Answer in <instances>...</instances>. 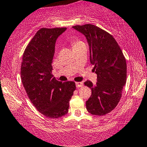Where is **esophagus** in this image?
<instances>
[{"mask_svg": "<svg viewBox=\"0 0 147 147\" xmlns=\"http://www.w3.org/2000/svg\"><path fill=\"white\" fill-rule=\"evenodd\" d=\"M76 85L77 88H79V87H82L83 86V82H76Z\"/></svg>", "mask_w": 147, "mask_h": 147, "instance_id": "esophagus-1", "label": "esophagus"}]
</instances>
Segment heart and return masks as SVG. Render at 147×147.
I'll use <instances>...</instances> for the list:
<instances>
[{
    "label": "heart",
    "mask_w": 147,
    "mask_h": 147,
    "mask_svg": "<svg viewBox=\"0 0 147 147\" xmlns=\"http://www.w3.org/2000/svg\"><path fill=\"white\" fill-rule=\"evenodd\" d=\"M82 43V42H80V41H78V40H74L71 42V44H72V47H76V46L78 45V44H81Z\"/></svg>",
    "instance_id": "heart-1"
}]
</instances>
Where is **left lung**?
<instances>
[{"mask_svg": "<svg viewBox=\"0 0 147 147\" xmlns=\"http://www.w3.org/2000/svg\"><path fill=\"white\" fill-rule=\"evenodd\" d=\"M74 29L85 36L90 47V62L97 74V82L87 80L92 95L86 101L87 111L103 116L116 108L121 99L126 82V62L115 38L94 25L74 26Z\"/></svg>", "mask_w": 147, "mask_h": 147, "instance_id": "obj_1", "label": "left lung"}]
</instances>
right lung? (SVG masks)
Masks as SVG:
<instances>
[{
  "label": "right lung",
  "instance_id": "add662e5",
  "mask_svg": "<svg viewBox=\"0 0 147 147\" xmlns=\"http://www.w3.org/2000/svg\"><path fill=\"white\" fill-rule=\"evenodd\" d=\"M66 29H39L25 49L21 62V81L27 95L36 109L49 118L67 114L76 88L74 82L58 81L52 74L56 39Z\"/></svg>",
  "mask_w": 147,
  "mask_h": 147
}]
</instances>
